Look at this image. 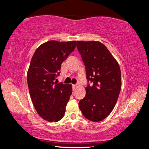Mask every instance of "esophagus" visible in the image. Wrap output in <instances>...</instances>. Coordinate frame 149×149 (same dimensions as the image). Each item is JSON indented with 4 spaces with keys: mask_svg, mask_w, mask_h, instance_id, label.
Returning <instances> with one entry per match:
<instances>
[{
    "mask_svg": "<svg viewBox=\"0 0 149 149\" xmlns=\"http://www.w3.org/2000/svg\"><path fill=\"white\" fill-rule=\"evenodd\" d=\"M73 90H75L77 87V85H76V84H73Z\"/></svg>",
    "mask_w": 149,
    "mask_h": 149,
    "instance_id": "esophagus-1",
    "label": "esophagus"
}]
</instances>
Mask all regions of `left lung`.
I'll return each instance as SVG.
<instances>
[{"instance_id":"8db88e82","label":"left lung","mask_w":149,"mask_h":149,"mask_svg":"<svg viewBox=\"0 0 149 149\" xmlns=\"http://www.w3.org/2000/svg\"><path fill=\"white\" fill-rule=\"evenodd\" d=\"M86 69V95L79 102L83 116L92 122L103 120L111 113L122 86L119 64L104 45L98 41H77Z\"/></svg>"}]
</instances>
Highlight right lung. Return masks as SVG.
Here are the masks:
<instances>
[{
	"instance_id": "obj_1",
	"label": "right lung",
	"mask_w": 149,
	"mask_h": 149,
	"mask_svg": "<svg viewBox=\"0 0 149 149\" xmlns=\"http://www.w3.org/2000/svg\"><path fill=\"white\" fill-rule=\"evenodd\" d=\"M76 41L50 40L36 50L27 71V84L33 106L39 116L48 122L63 118L72 86L55 82L61 64L75 49Z\"/></svg>"
}]
</instances>
